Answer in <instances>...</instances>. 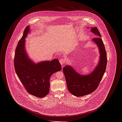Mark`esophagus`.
I'll use <instances>...</instances> for the list:
<instances>
[{"label": "esophagus", "mask_w": 122, "mask_h": 122, "mask_svg": "<svg viewBox=\"0 0 122 122\" xmlns=\"http://www.w3.org/2000/svg\"><path fill=\"white\" fill-rule=\"evenodd\" d=\"M59 62L60 64L62 65V67H63L64 65V64L65 63V60L64 58H61L59 60Z\"/></svg>", "instance_id": "1"}]
</instances>
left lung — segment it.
I'll use <instances>...</instances> for the list:
<instances>
[{
    "label": "left lung",
    "instance_id": "left-lung-1",
    "mask_svg": "<svg viewBox=\"0 0 122 122\" xmlns=\"http://www.w3.org/2000/svg\"><path fill=\"white\" fill-rule=\"evenodd\" d=\"M91 30L94 34L98 36V37L92 39L98 46L100 53V59L97 65L91 73L87 75L79 74L70 65H65L63 69L68 90L72 95L78 97L94 92L98 86L106 69L107 53L100 33L97 27H91Z\"/></svg>",
    "mask_w": 122,
    "mask_h": 122
}]
</instances>
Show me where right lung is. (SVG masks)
<instances>
[{
    "label": "right lung",
    "mask_w": 122,
    "mask_h": 122,
    "mask_svg": "<svg viewBox=\"0 0 122 122\" xmlns=\"http://www.w3.org/2000/svg\"><path fill=\"white\" fill-rule=\"evenodd\" d=\"M30 30L27 26L16 46L14 64L16 73L24 86L30 94L39 98L46 96L49 91L50 78L62 70L58 59L37 64L32 61L26 52L25 38Z\"/></svg>",
    "instance_id": "obj_1"
}]
</instances>
